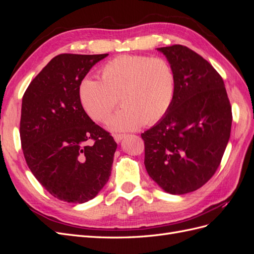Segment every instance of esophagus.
Here are the masks:
<instances>
[{"instance_id":"obj_1","label":"esophagus","mask_w":254,"mask_h":254,"mask_svg":"<svg viewBox=\"0 0 254 254\" xmlns=\"http://www.w3.org/2000/svg\"><path fill=\"white\" fill-rule=\"evenodd\" d=\"M125 135H126L125 133H115V134H113V137H114L115 142L120 143L123 140V137H125Z\"/></svg>"}]
</instances>
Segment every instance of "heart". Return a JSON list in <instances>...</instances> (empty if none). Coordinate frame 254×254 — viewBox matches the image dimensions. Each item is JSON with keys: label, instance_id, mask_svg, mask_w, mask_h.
<instances>
[{"label": "heart", "instance_id": "obj_1", "mask_svg": "<svg viewBox=\"0 0 254 254\" xmlns=\"http://www.w3.org/2000/svg\"><path fill=\"white\" fill-rule=\"evenodd\" d=\"M101 81L81 80L79 101L91 119L105 122L119 105L122 110L108 121L111 130H134L144 123L155 124L171 109L176 91V75L164 58L121 55L99 71Z\"/></svg>", "mask_w": 254, "mask_h": 254}]
</instances>
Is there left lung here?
<instances>
[{"label": "left lung", "instance_id": "left-lung-1", "mask_svg": "<svg viewBox=\"0 0 254 254\" xmlns=\"http://www.w3.org/2000/svg\"><path fill=\"white\" fill-rule=\"evenodd\" d=\"M157 50L174 68L176 91L165 117L141 134L144 164L166 193L182 195L216 172L230 139L232 110L224 80L205 59L180 44Z\"/></svg>", "mask_w": 254, "mask_h": 254}]
</instances>
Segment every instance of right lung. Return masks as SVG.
Here are the masks:
<instances>
[{
    "instance_id": "1",
    "label": "right lung",
    "mask_w": 254,
    "mask_h": 254,
    "mask_svg": "<svg viewBox=\"0 0 254 254\" xmlns=\"http://www.w3.org/2000/svg\"><path fill=\"white\" fill-rule=\"evenodd\" d=\"M108 56L60 54L22 98L20 136L30 172L51 195L70 203L93 199L111 174L118 144L83 110L78 89Z\"/></svg>"
}]
</instances>
